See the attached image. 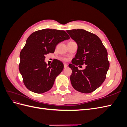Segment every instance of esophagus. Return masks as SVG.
I'll list each match as a JSON object with an SVG mask.
<instances>
[{
    "instance_id": "34e87169",
    "label": "esophagus",
    "mask_w": 127,
    "mask_h": 127,
    "mask_svg": "<svg viewBox=\"0 0 127 127\" xmlns=\"http://www.w3.org/2000/svg\"><path fill=\"white\" fill-rule=\"evenodd\" d=\"M64 68H66L68 67V64H64Z\"/></svg>"
}]
</instances>
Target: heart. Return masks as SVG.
<instances>
[{
  "mask_svg": "<svg viewBox=\"0 0 127 127\" xmlns=\"http://www.w3.org/2000/svg\"><path fill=\"white\" fill-rule=\"evenodd\" d=\"M61 60H62L63 61H66V59L65 58H61Z\"/></svg>",
  "mask_w": 127,
  "mask_h": 127,
  "instance_id": "1",
  "label": "heart"
}]
</instances>
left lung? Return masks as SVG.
Segmentation results:
<instances>
[{"mask_svg":"<svg viewBox=\"0 0 127 127\" xmlns=\"http://www.w3.org/2000/svg\"><path fill=\"white\" fill-rule=\"evenodd\" d=\"M66 31L78 45L72 64L69 65L72 70L71 85L81 93H92L102 85L106 77L110 67L106 49L100 39L93 33L83 29ZM84 64H86L84 70H79L76 67Z\"/></svg>","mask_w":127,"mask_h":127,"instance_id":"8db88e82","label":"left lung"}]
</instances>
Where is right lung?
Masks as SVG:
<instances>
[{
    "label": "right lung",
    "mask_w": 127,
    "mask_h": 127,
    "mask_svg": "<svg viewBox=\"0 0 127 127\" xmlns=\"http://www.w3.org/2000/svg\"><path fill=\"white\" fill-rule=\"evenodd\" d=\"M69 39L64 31L50 29L36 31L29 36L20 52L19 64L23 83L28 90L41 94L52 87L64 64L54 59L48 66L44 62L45 55L54 52L58 44Z\"/></svg>",
    "instance_id": "obj_1"
}]
</instances>
